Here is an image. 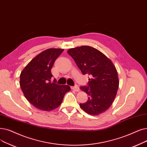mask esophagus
I'll list each match as a JSON object with an SVG mask.
<instances>
[{
  "instance_id": "34e87169",
  "label": "esophagus",
  "mask_w": 147,
  "mask_h": 147,
  "mask_svg": "<svg viewBox=\"0 0 147 147\" xmlns=\"http://www.w3.org/2000/svg\"><path fill=\"white\" fill-rule=\"evenodd\" d=\"M71 89H73V90H74V91H76V92H79V91H80L79 88L77 85H76V86H71Z\"/></svg>"
}]
</instances>
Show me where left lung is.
Returning a JSON list of instances; mask_svg holds the SVG:
<instances>
[{"instance_id": "obj_1", "label": "left lung", "mask_w": 147, "mask_h": 147, "mask_svg": "<svg viewBox=\"0 0 147 147\" xmlns=\"http://www.w3.org/2000/svg\"><path fill=\"white\" fill-rule=\"evenodd\" d=\"M84 75L90 76L87 86H80L88 100L80 107L85 112L97 115L112 105L119 86L118 73L110 59L94 47L83 46L67 51Z\"/></svg>"}]
</instances>
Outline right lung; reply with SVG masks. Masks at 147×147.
<instances>
[{"mask_svg":"<svg viewBox=\"0 0 147 147\" xmlns=\"http://www.w3.org/2000/svg\"><path fill=\"white\" fill-rule=\"evenodd\" d=\"M62 49H49L32 59L21 72L20 85L30 103L43 111H51L62 103L65 94L71 90L68 85L51 82V73L55 60L63 52Z\"/></svg>","mask_w":147,"mask_h":147,"instance_id":"right-lung-1","label":"right lung"}]
</instances>
